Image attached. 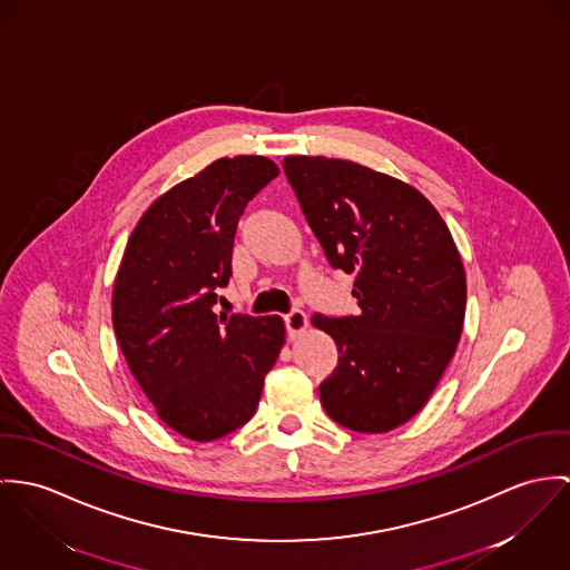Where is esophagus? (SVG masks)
<instances>
[{
    "instance_id": "1",
    "label": "esophagus",
    "mask_w": 570,
    "mask_h": 570,
    "mask_svg": "<svg viewBox=\"0 0 570 570\" xmlns=\"http://www.w3.org/2000/svg\"><path fill=\"white\" fill-rule=\"evenodd\" d=\"M284 323H286V330L291 336H299L308 325V316L302 308H293L288 315L284 316Z\"/></svg>"
}]
</instances>
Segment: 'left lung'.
Wrapping results in <instances>:
<instances>
[{"label": "left lung", "mask_w": 570, "mask_h": 570, "mask_svg": "<svg viewBox=\"0 0 570 570\" xmlns=\"http://www.w3.org/2000/svg\"><path fill=\"white\" fill-rule=\"evenodd\" d=\"M282 166L330 266L356 275L358 315L313 316L338 350L321 404L350 431H393L426 404L456 350L459 252L438 209L393 177L327 157Z\"/></svg>", "instance_id": "obj_1"}]
</instances>
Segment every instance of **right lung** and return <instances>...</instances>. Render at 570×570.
<instances>
[{
  "label": "right lung",
  "instance_id": "obj_1",
  "mask_svg": "<svg viewBox=\"0 0 570 570\" xmlns=\"http://www.w3.org/2000/svg\"><path fill=\"white\" fill-rule=\"evenodd\" d=\"M277 175L266 157L218 159L157 198L128 238L114 330L157 415L191 442L220 440L254 417L284 343L279 316L214 313L238 220Z\"/></svg>",
  "mask_w": 570,
  "mask_h": 570
}]
</instances>
